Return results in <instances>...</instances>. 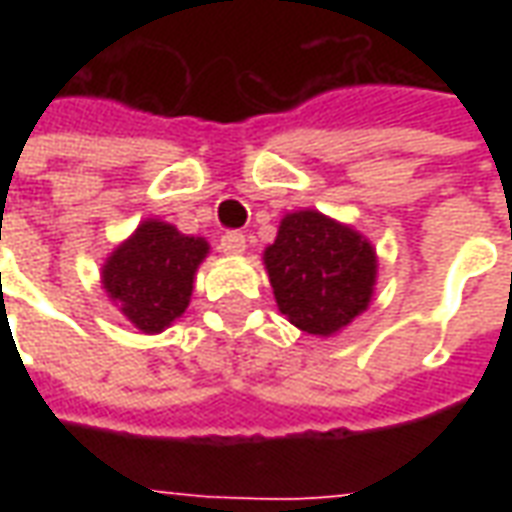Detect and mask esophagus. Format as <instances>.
Returning <instances> with one entry per match:
<instances>
[{"label":"esophagus","instance_id":"34e87169","mask_svg":"<svg viewBox=\"0 0 512 512\" xmlns=\"http://www.w3.org/2000/svg\"><path fill=\"white\" fill-rule=\"evenodd\" d=\"M219 249L224 255H244L246 238L241 233H224L222 241H219Z\"/></svg>","mask_w":512,"mask_h":512}]
</instances>
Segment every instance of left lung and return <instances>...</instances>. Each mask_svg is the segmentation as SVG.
<instances>
[{
	"label": "left lung",
	"instance_id": "left-lung-1",
	"mask_svg": "<svg viewBox=\"0 0 512 512\" xmlns=\"http://www.w3.org/2000/svg\"><path fill=\"white\" fill-rule=\"evenodd\" d=\"M263 266L279 312L296 329L334 337L370 307L378 255L370 238L315 208L282 216Z\"/></svg>",
	"mask_w": 512,
	"mask_h": 512
}]
</instances>
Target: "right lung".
Wrapping results in <instances>:
<instances>
[{"label": "right lung", "instance_id": "right-lung-1", "mask_svg": "<svg viewBox=\"0 0 512 512\" xmlns=\"http://www.w3.org/2000/svg\"><path fill=\"white\" fill-rule=\"evenodd\" d=\"M211 252L202 235L180 233L161 219L139 222L101 266V285L142 334H161L186 312L197 268Z\"/></svg>", "mask_w": 512, "mask_h": 512}]
</instances>
